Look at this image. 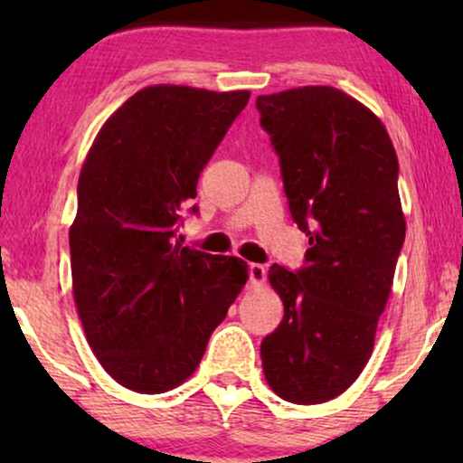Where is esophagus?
I'll return each instance as SVG.
<instances>
[{"mask_svg": "<svg viewBox=\"0 0 463 463\" xmlns=\"http://www.w3.org/2000/svg\"><path fill=\"white\" fill-rule=\"evenodd\" d=\"M249 278L255 287H261L265 282V268L261 263H249Z\"/></svg>", "mask_w": 463, "mask_h": 463, "instance_id": "1", "label": "esophagus"}]
</instances>
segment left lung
<instances>
[{"label":"left lung","instance_id":"1","mask_svg":"<svg viewBox=\"0 0 463 463\" xmlns=\"http://www.w3.org/2000/svg\"><path fill=\"white\" fill-rule=\"evenodd\" d=\"M288 198L309 249L299 269L274 263L282 322L261 341L278 396L318 404L339 396L369 363L388 301L404 217L398 157L383 124L331 86L257 97Z\"/></svg>","mask_w":463,"mask_h":463}]
</instances>
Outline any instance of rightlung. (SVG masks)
Segmentation results:
<instances>
[{
  "label": "right lung",
  "mask_w": 463,
  "mask_h": 463,
  "mask_svg": "<svg viewBox=\"0 0 463 463\" xmlns=\"http://www.w3.org/2000/svg\"><path fill=\"white\" fill-rule=\"evenodd\" d=\"M250 92L149 86L100 128L69 230L88 344L124 388L160 394L195 371L246 284L242 259L175 242L200 173Z\"/></svg>",
  "instance_id": "right-lung-1"
}]
</instances>
